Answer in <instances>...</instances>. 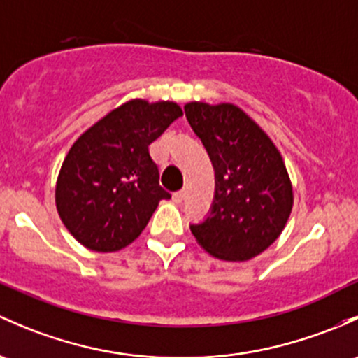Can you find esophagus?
Here are the masks:
<instances>
[{"label":"esophagus","mask_w":358,"mask_h":358,"mask_svg":"<svg viewBox=\"0 0 358 358\" xmlns=\"http://www.w3.org/2000/svg\"><path fill=\"white\" fill-rule=\"evenodd\" d=\"M183 199H185V190H178L173 194V202H175V204H182Z\"/></svg>","instance_id":"esophagus-1"}]
</instances>
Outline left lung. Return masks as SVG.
Listing matches in <instances>:
<instances>
[{"instance_id": "8db88e82", "label": "left lung", "mask_w": 358, "mask_h": 358, "mask_svg": "<svg viewBox=\"0 0 358 358\" xmlns=\"http://www.w3.org/2000/svg\"><path fill=\"white\" fill-rule=\"evenodd\" d=\"M185 115L216 169L213 209L192 233L213 257L248 261L276 242L292 214L293 185L281 152L231 103L192 101Z\"/></svg>"}]
</instances>
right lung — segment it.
Here are the masks:
<instances>
[{
  "instance_id": "obj_1",
  "label": "right lung",
  "mask_w": 358,
  "mask_h": 358,
  "mask_svg": "<svg viewBox=\"0 0 358 358\" xmlns=\"http://www.w3.org/2000/svg\"><path fill=\"white\" fill-rule=\"evenodd\" d=\"M183 111L173 101L130 99L89 127L63 159L56 209L75 240L94 252L130 245L159 201V169L149 145Z\"/></svg>"
}]
</instances>
